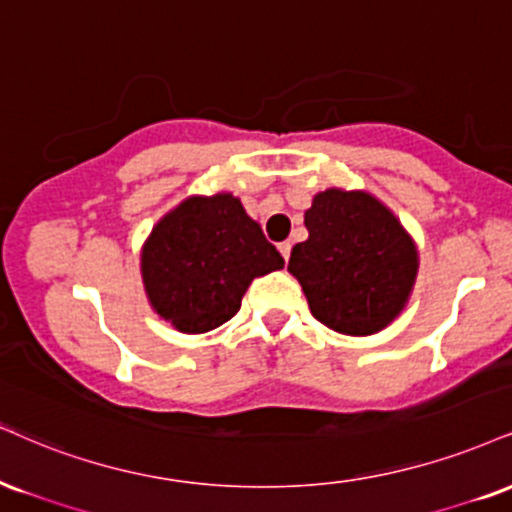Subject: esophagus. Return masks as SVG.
Listing matches in <instances>:
<instances>
[{
    "label": "esophagus",
    "mask_w": 512,
    "mask_h": 512,
    "mask_svg": "<svg viewBox=\"0 0 512 512\" xmlns=\"http://www.w3.org/2000/svg\"><path fill=\"white\" fill-rule=\"evenodd\" d=\"M279 252H281L283 262H288V257H291V243H288V240H283V243H279Z\"/></svg>",
    "instance_id": "1"
}]
</instances>
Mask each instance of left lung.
Listing matches in <instances>:
<instances>
[{
  "mask_svg": "<svg viewBox=\"0 0 512 512\" xmlns=\"http://www.w3.org/2000/svg\"><path fill=\"white\" fill-rule=\"evenodd\" d=\"M310 238L288 272L303 286L315 319L350 336L389 326L412 291L417 250L400 221L367 193L324 190L305 212Z\"/></svg>",
  "mask_w": 512,
  "mask_h": 512,
  "instance_id": "left-lung-1",
  "label": "left lung"
}]
</instances>
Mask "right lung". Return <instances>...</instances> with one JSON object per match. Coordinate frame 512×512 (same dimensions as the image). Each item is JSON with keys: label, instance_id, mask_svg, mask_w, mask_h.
<instances>
[{"label": "right lung", "instance_id": "add662e5", "mask_svg": "<svg viewBox=\"0 0 512 512\" xmlns=\"http://www.w3.org/2000/svg\"><path fill=\"white\" fill-rule=\"evenodd\" d=\"M143 281L159 317L186 334L217 329L240 310L255 276L283 267L240 200L190 197L152 229L143 248Z\"/></svg>", "mask_w": 512, "mask_h": 512}]
</instances>
